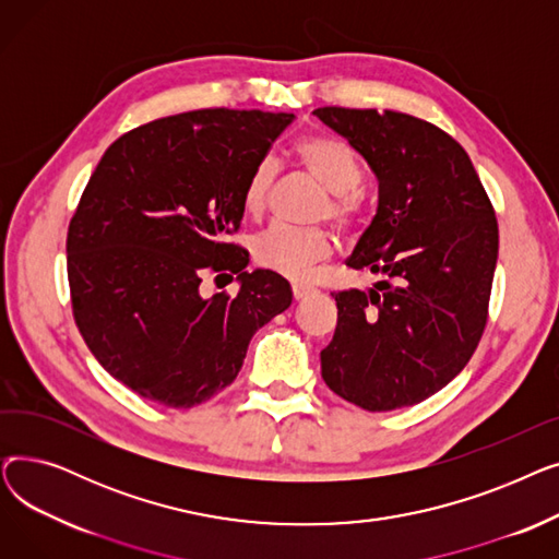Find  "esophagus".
I'll list each match as a JSON object with an SVG mask.
<instances>
[{
  "mask_svg": "<svg viewBox=\"0 0 559 559\" xmlns=\"http://www.w3.org/2000/svg\"><path fill=\"white\" fill-rule=\"evenodd\" d=\"M314 292V287L312 285H308V283H292V295H295V299L299 301V299H306V297H310Z\"/></svg>",
  "mask_w": 559,
  "mask_h": 559,
  "instance_id": "esophagus-1",
  "label": "esophagus"
}]
</instances>
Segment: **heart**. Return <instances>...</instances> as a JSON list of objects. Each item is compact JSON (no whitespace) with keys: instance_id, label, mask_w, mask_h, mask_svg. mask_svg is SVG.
Instances as JSON below:
<instances>
[{"instance_id":"heart-1","label":"heart","mask_w":559,"mask_h":559,"mask_svg":"<svg viewBox=\"0 0 559 559\" xmlns=\"http://www.w3.org/2000/svg\"><path fill=\"white\" fill-rule=\"evenodd\" d=\"M299 165L310 179L326 190V197L317 205V219H331L342 230L356 233L369 215V199L360 190L362 165L348 142L314 133L306 135L295 146ZM276 163L260 160L242 190V209L258 217L267 205L270 190L276 179ZM335 247L333 233L324 226H287L274 224L253 238L251 251L262 270L287 278H306L319 262H324Z\"/></svg>"}]
</instances>
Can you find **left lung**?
Wrapping results in <instances>:
<instances>
[{
	"label": "left lung",
	"instance_id": "8db88e82",
	"mask_svg": "<svg viewBox=\"0 0 559 559\" xmlns=\"http://www.w3.org/2000/svg\"><path fill=\"white\" fill-rule=\"evenodd\" d=\"M314 115L365 156L378 213L346 267L383 276L335 292L326 385L369 413L421 403L472 360L498 258L493 205L462 144L415 115L324 106Z\"/></svg>",
	"mask_w": 559,
	"mask_h": 559
}]
</instances>
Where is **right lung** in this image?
<instances>
[{
    "mask_svg": "<svg viewBox=\"0 0 559 559\" xmlns=\"http://www.w3.org/2000/svg\"><path fill=\"white\" fill-rule=\"evenodd\" d=\"M289 112L203 108L117 138L68 228L76 326L122 385L167 407H194L228 388L253 333L292 304L289 283L245 272L238 233L253 167ZM230 271L238 296L203 300L200 278Z\"/></svg>",
    "mask_w": 559,
    "mask_h": 559,
    "instance_id": "1",
    "label": "right lung"
}]
</instances>
